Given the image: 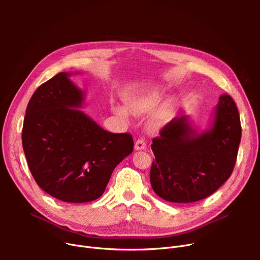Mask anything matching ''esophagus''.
<instances>
[{
	"mask_svg": "<svg viewBox=\"0 0 260 260\" xmlns=\"http://www.w3.org/2000/svg\"><path fill=\"white\" fill-rule=\"evenodd\" d=\"M146 148V144L143 139H138L135 143V151H144Z\"/></svg>",
	"mask_w": 260,
	"mask_h": 260,
	"instance_id": "1",
	"label": "esophagus"
}]
</instances>
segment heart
Returning a JSON list of instances; mask_svg holds the SVG:
<instances>
[{
	"instance_id": "1",
	"label": "heart",
	"mask_w": 260,
	"mask_h": 260,
	"mask_svg": "<svg viewBox=\"0 0 260 260\" xmlns=\"http://www.w3.org/2000/svg\"><path fill=\"white\" fill-rule=\"evenodd\" d=\"M165 95V89L160 85H146L136 89L125 95V106L117 105L113 108L114 113L121 119L127 121L129 113L135 117H143L151 114ZM178 100L171 97L162 102L148 120V128L157 132L167 125L173 118Z\"/></svg>"
}]
</instances>
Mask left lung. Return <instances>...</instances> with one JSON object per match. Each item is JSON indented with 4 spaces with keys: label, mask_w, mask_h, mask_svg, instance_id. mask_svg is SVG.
<instances>
[{
    "label": "left lung",
    "mask_w": 260,
    "mask_h": 260,
    "mask_svg": "<svg viewBox=\"0 0 260 260\" xmlns=\"http://www.w3.org/2000/svg\"><path fill=\"white\" fill-rule=\"evenodd\" d=\"M241 139L237 106L219 97L201 127L190 116L175 118L155 138L149 179L154 192L176 203L195 202L219 188L233 172Z\"/></svg>",
    "instance_id": "obj_1"
}]
</instances>
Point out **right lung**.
<instances>
[{
  "label": "right lung",
  "instance_id": "add662e5",
  "mask_svg": "<svg viewBox=\"0 0 260 260\" xmlns=\"http://www.w3.org/2000/svg\"><path fill=\"white\" fill-rule=\"evenodd\" d=\"M60 73L41 85L26 108L22 144L38 185L64 202L82 203L104 193L115 168L133 153L129 134L102 128L81 108L85 92Z\"/></svg>",
  "mask_w": 260,
  "mask_h": 260
}]
</instances>
